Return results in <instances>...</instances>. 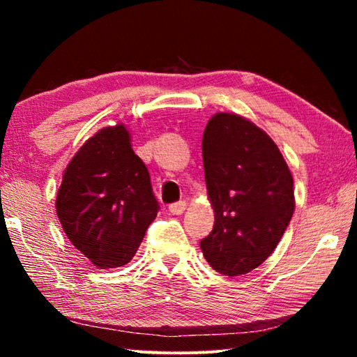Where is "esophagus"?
I'll return each instance as SVG.
<instances>
[{
	"label": "esophagus",
	"mask_w": 357,
	"mask_h": 357,
	"mask_svg": "<svg viewBox=\"0 0 357 357\" xmlns=\"http://www.w3.org/2000/svg\"><path fill=\"white\" fill-rule=\"evenodd\" d=\"M168 211H170L172 214H174V215H179V214H183L184 211H185V202H176V203H172L170 206H168Z\"/></svg>",
	"instance_id": "esophagus-1"
}]
</instances>
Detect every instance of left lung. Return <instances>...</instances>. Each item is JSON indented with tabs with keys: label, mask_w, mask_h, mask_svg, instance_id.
I'll return each instance as SVG.
<instances>
[{
	"label": "left lung",
	"mask_w": 357,
	"mask_h": 357,
	"mask_svg": "<svg viewBox=\"0 0 357 357\" xmlns=\"http://www.w3.org/2000/svg\"><path fill=\"white\" fill-rule=\"evenodd\" d=\"M202 149L215 217L202 252L217 273L247 274L274 252L291 220L293 176L277 144L239 114L211 118Z\"/></svg>",
	"instance_id": "left-lung-1"
}]
</instances>
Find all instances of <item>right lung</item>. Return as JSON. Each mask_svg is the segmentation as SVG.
<instances>
[{"mask_svg": "<svg viewBox=\"0 0 357 357\" xmlns=\"http://www.w3.org/2000/svg\"><path fill=\"white\" fill-rule=\"evenodd\" d=\"M159 209L148 168L124 126L102 129L83 144L56 198L66 236L100 269L130 261Z\"/></svg>", "mask_w": 357, "mask_h": 357, "instance_id": "right-lung-1", "label": "right lung"}]
</instances>
